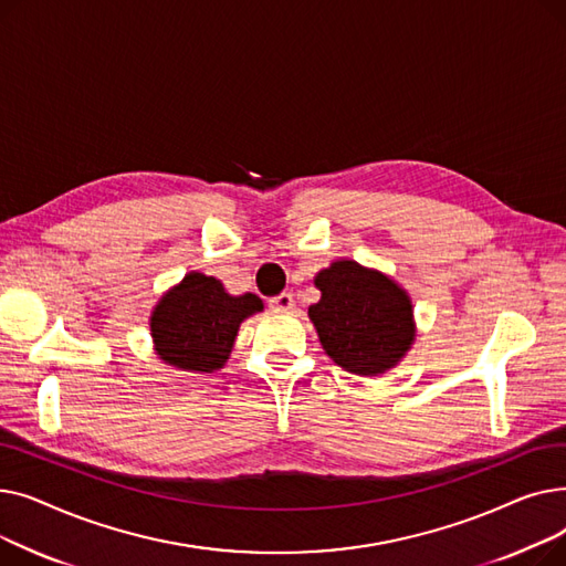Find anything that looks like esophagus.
<instances>
[{
    "mask_svg": "<svg viewBox=\"0 0 566 566\" xmlns=\"http://www.w3.org/2000/svg\"><path fill=\"white\" fill-rule=\"evenodd\" d=\"M268 305H271L277 312H291L293 310V295L291 293H280V295H275V298L268 301Z\"/></svg>",
    "mask_w": 566,
    "mask_h": 566,
    "instance_id": "34e87169",
    "label": "esophagus"
}]
</instances>
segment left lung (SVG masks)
<instances>
[{
  "label": "left lung",
  "mask_w": 566,
  "mask_h": 566,
  "mask_svg": "<svg viewBox=\"0 0 566 566\" xmlns=\"http://www.w3.org/2000/svg\"><path fill=\"white\" fill-rule=\"evenodd\" d=\"M321 301L310 307L318 342L328 358L355 376L395 369L415 344L408 291L376 268L337 259L316 273Z\"/></svg>",
  "instance_id": "8db88e82"
}]
</instances>
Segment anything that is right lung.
I'll list each match as a JSON object with an SVG mask.
<instances>
[{"label":"right lung","instance_id":"add662e5","mask_svg":"<svg viewBox=\"0 0 566 566\" xmlns=\"http://www.w3.org/2000/svg\"><path fill=\"white\" fill-rule=\"evenodd\" d=\"M256 312H263L259 295H231L220 280L192 271L148 316L154 350L174 369L213 374L227 365L241 323Z\"/></svg>","mask_w":566,"mask_h":566}]
</instances>
